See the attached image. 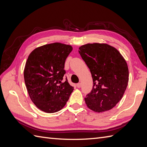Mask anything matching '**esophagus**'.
I'll return each mask as SVG.
<instances>
[{"instance_id":"esophagus-1","label":"esophagus","mask_w":147,"mask_h":147,"mask_svg":"<svg viewBox=\"0 0 147 147\" xmlns=\"http://www.w3.org/2000/svg\"><path fill=\"white\" fill-rule=\"evenodd\" d=\"M81 86H82V83H78L77 84V88H81Z\"/></svg>"}]
</instances>
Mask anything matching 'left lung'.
Returning <instances> with one entry per match:
<instances>
[{
    "instance_id": "left-lung-1",
    "label": "left lung",
    "mask_w": 147,
    "mask_h": 147,
    "mask_svg": "<svg viewBox=\"0 0 147 147\" xmlns=\"http://www.w3.org/2000/svg\"><path fill=\"white\" fill-rule=\"evenodd\" d=\"M78 51L93 80L92 90L84 98L87 107L98 113L112 109L121 99L127 86L125 59L116 48L106 43H88Z\"/></svg>"
}]
</instances>
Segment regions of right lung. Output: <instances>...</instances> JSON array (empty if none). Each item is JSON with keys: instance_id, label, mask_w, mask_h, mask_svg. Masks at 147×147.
I'll list each match as a JSON object with an SVG mask.
<instances>
[{"instance_id": "1", "label": "right lung", "mask_w": 147, "mask_h": 147, "mask_svg": "<svg viewBox=\"0 0 147 147\" xmlns=\"http://www.w3.org/2000/svg\"><path fill=\"white\" fill-rule=\"evenodd\" d=\"M72 47L53 43L35 48L26 63L24 78L30 98L37 107L46 113L63 109L74 90L65 74V59Z\"/></svg>"}]
</instances>
